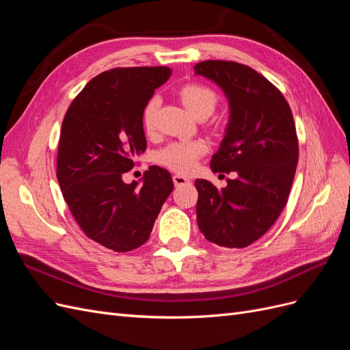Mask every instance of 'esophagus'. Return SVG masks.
<instances>
[{
  "mask_svg": "<svg viewBox=\"0 0 350 350\" xmlns=\"http://www.w3.org/2000/svg\"><path fill=\"white\" fill-rule=\"evenodd\" d=\"M174 184H175V187H179V185H185V184H189V179L187 178V176H184V175H174Z\"/></svg>",
  "mask_w": 350,
  "mask_h": 350,
  "instance_id": "1",
  "label": "esophagus"
}]
</instances>
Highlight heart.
<instances>
[{"label": "heart", "mask_w": 350, "mask_h": 350, "mask_svg": "<svg viewBox=\"0 0 350 350\" xmlns=\"http://www.w3.org/2000/svg\"><path fill=\"white\" fill-rule=\"evenodd\" d=\"M179 98H181L185 108L194 116H208L215 111L217 96L216 93L203 84L189 83L179 89ZM157 108V99L152 98L146 102L142 112V124L146 133H150L154 126V112ZM207 144L201 140H185L174 142L165 146L163 149L156 153V161L172 169L179 174H188L196 167L198 159L207 153Z\"/></svg>", "instance_id": "b5f03b06"}]
</instances>
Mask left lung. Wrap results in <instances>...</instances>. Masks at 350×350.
<instances>
[{
	"mask_svg": "<svg viewBox=\"0 0 350 350\" xmlns=\"http://www.w3.org/2000/svg\"><path fill=\"white\" fill-rule=\"evenodd\" d=\"M194 71L213 80L229 100L226 134L211 157V171L238 175L221 189L196 179L197 224L207 241L245 248L288 203L299 156L293 115L282 92L248 66L208 59Z\"/></svg>",
	"mask_w": 350,
	"mask_h": 350,
	"instance_id": "left-lung-1",
	"label": "left lung"
}]
</instances>
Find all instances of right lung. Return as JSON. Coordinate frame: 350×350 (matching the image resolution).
I'll list each match as a JSON object with an SVG mask.
<instances>
[{
    "instance_id": "obj_1",
    "label": "right lung",
    "mask_w": 350,
    "mask_h": 350,
    "mask_svg": "<svg viewBox=\"0 0 350 350\" xmlns=\"http://www.w3.org/2000/svg\"><path fill=\"white\" fill-rule=\"evenodd\" d=\"M169 67H124L92 79L71 102L59 134L57 178L81 230L116 252L139 248L174 189L166 169L150 166L143 185L122 175L146 150L142 112Z\"/></svg>"
}]
</instances>
